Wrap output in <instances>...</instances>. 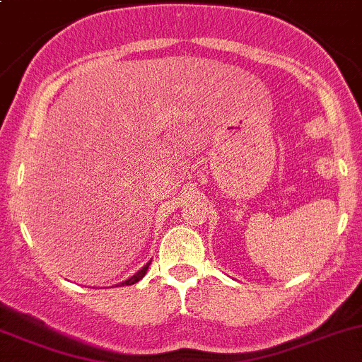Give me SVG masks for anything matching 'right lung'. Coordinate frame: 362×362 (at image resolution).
Segmentation results:
<instances>
[{"label": "right lung", "mask_w": 362, "mask_h": 362, "mask_svg": "<svg viewBox=\"0 0 362 362\" xmlns=\"http://www.w3.org/2000/svg\"><path fill=\"white\" fill-rule=\"evenodd\" d=\"M149 264H151V263H148V264H146V266H144V268H142V269H139V272L136 273V275H134V276H130V278H129V280L122 281V285H134V284H137V281H139V280H141V278L146 275V272H148Z\"/></svg>", "instance_id": "1"}]
</instances>
